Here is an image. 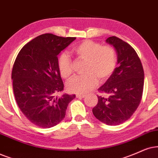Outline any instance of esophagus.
<instances>
[{
    "instance_id": "esophagus-1",
    "label": "esophagus",
    "mask_w": 158,
    "mask_h": 158,
    "mask_svg": "<svg viewBox=\"0 0 158 158\" xmlns=\"http://www.w3.org/2000/svg\"><path fill=\"white\" fill-rule=\"evenodd\" d=\"M76 96H77V98H84L85 96V94H77Z\"/></svg>"
}]
</instances>
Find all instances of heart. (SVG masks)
Here are the masks:
<instances>
[{"label": "heart", "instance_id": "b5f03b06", "mask_svg": "<svg viewBox=\"0 0 158 158\" xmlns=\"http://www.w3.org/2000/svg\"><path fill=\"white\" fill-rule=\"evenodd\" d=\"M73 55L80 60L86 62L84 69L85 75L73 77L67 84V88L71 93H85L95 88L100 82L107 81L114 72L117 58L114 49L109 46L86 40L73 47ZM57 66L60 74L65 79L72 76L73 63L67 54L59 56Z\"/></svg>", "mask_w": 158, "mask_h": 158}]
</instances>
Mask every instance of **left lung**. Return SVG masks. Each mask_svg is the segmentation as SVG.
<instances>
[{
    "instance_id": "8db88e82",
    "label": "left lung",
    "mask_w": 158,
    "mask_h": 158,
    "mask_svg": "<svg viewBox=\"0 0 158 158\" xmlns=\"http://www.w3.org/2000/svg\"><path fill=\"white\" fill-rule=\"evenodd\" d=\"M106 41L114 47L118 67L98 88L107 97L98 95V102L93 113L102 123L117 125L130 119L140 104L144 73L136 52L129 44L116 36Z\"/></svg>"
}]
</instances>
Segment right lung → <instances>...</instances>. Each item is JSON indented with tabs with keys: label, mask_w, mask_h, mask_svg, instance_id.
Listing matches in <instances>:
<instances>
[{
	"label": "right lung",
	"mask_w": 158,
	"mask_h": 158,
	"mask_svg": "<svg viewBox=\"0 0 158 158\" xmlns=\"http://www.w3.org/2000/svg\"><path fill=\"white\" fill-rule=\"evenodd\" d=\"M76 39L52 33L39 35L22 48L14 63L11 79L17 103L32 123L49 128L64 119L75 95L63 90L57 55Z\"/></svg>",
	"instance_id": "right-lung-1"
}]
</instances>
